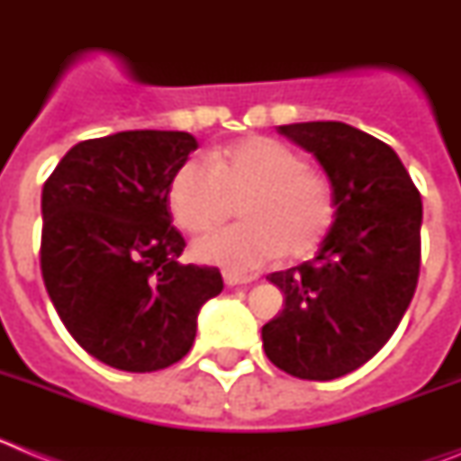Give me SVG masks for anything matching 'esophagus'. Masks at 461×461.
<instances>
[{
  "mask_svg": "<svg viewBox=\"0 0 461 461\" xmlns=\"http://www.w3.org/2000/svg\"><path fill=\"white\" fill-rule=\"evenodd\" d=\"M223 281H226V286H240V284H249L251 276L235 275V272H223Z\"/></svg>",
  "mask_w": 461,
  "mask_h": 461,
  "instance_id": "34e87169",
  "label": "esophagus"
}]
</instances>
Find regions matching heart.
Here are the masks:
<instances>
[{
    "mask_svg": "<svg viewBox=\"0 0 461 461\" xmlns=\"http://www.w3.org/2000/svg\"><path fill=\"white\" fill-rule=\"evenodd\" d=\"M244 223L207 235L194 256L230 272H249L286 254L316 251L335 226L337 198L325 175L307 168L295 149L251 136L210 154V166L186 158L168 185V207L186 233H210L233 217Z\"/></svg>",
    "mask_w": 461,
    "mask_h": 461,
    "instance_id": "1",
    "label": "heart"
}]
</instances>
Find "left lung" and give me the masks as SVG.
<instances>
[{"mask_svg":"<svg viewBox=\"0 0 461 461\" xmlns=\"http://www.w3.org/2000/svg\"><path fill=\"white\" fill-rule=\"evenodd\" d=\"M276 131L319 158L337 217L312 260L267 275L286 304L263 325V348L281 372L332 381L372 360L413 300L420 191L394 149L356 126L303 122Z\"/></svg>","mask_w":461,"mask_h":461,"instance_id":"1","label":"left lung"}]
</instances>
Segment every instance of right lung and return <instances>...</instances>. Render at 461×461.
<instances>
[{"label": "right lung", "mask_w": 461, "mask_h": 461, "mask_svg": "<svg viewBox=\"0 0 461 461\" xmlns=\"http://www.w3.org/2000/svg\"><path fill=\"white\" fill-rule=\"evenodd\" d=\"M198 148L185 131H120L73 145L43 185L41 275L89 356L157 372L189 353L221 272L185 266L170 177Z\"/></svg>", "instance_id": "obj_1"}]
</instances>
